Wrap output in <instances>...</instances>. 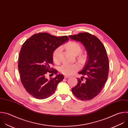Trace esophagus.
<instances>
[{"label": "esophagus", "mask_w": 128, "mask_h": 128, "mask_svg": "<svg viewBox=\"0 0 128 128\" xmlns=\"http://www.w3.org/2000/svg\"><path fill=\"white\" fill-rule=\"evenodd\" d=\"M64 77H65V78H68L70 77V76H69V75H65L64 76Z\"/></svg>", "instance_id": "1"}]
</instances>
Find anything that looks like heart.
Segmentation results:
<instances>
[{"instance_id": "b5f03b06", "label": "heart", "mask_w": 128, "mask_h": 128, "mask_svg": "<svg viewBox=\"0 0 128 128\" xmlns=\"http://www.w3.org/2000/svg\"><path fill=\"white\" fill-rule=\"evenodd\" d=\"M67 50L74 55H78L81 51V47L79 44L75 42H69L65 45ZM62 50L61 47H58L54 50L52 54V59L56 63H58L60 61V53ZM78 60L81 62L86 60V55L80 54L78 57ZM78 69V66L76 64H64L60 66L59 70L61 73L65 75H70L75 72Z\"/></svg>"}]
</instances>
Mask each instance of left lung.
I'll return each mask as SVG.
<instances>
[{
	"label": "left lung",
	"instance_id": "left-lung-1",
	"mask_svg": "<svg viewBox=\"0 0 128 128\" xmlns=\"http://www.w3.org/2000/svg\"><path fill=\"white\" fill-rule=\"evenodd\" d=\"M69 37L80 42L88 54L87 62L78 72L83 76L77 79L78 83L71 89L72 92L82 100H90L100 93L108 79L109 61L106 50L97 37L88 32H81ZM84 78L86 81L83 82Z\"/></svg>",
	"mask_w": 128,
	"mask_h": 128
}]
</instances>
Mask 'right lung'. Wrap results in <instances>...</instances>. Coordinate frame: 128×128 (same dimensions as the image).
<instances>
[{
  "instance_id": "right-lung-1",
  "label": "right lung",
  "mask_w": 128,
  "mask_h": 128,
  "mask_svg": "<svg viewBox=\"0 0 128 128\" xmlns=\"http://www.w3.org/2000/svg\"><path fill=\"white\" fill-rule=\"evenodd\" d=\"M68 40L66 36L58 37L40 32L32 35L22 45L18 64L20 80L26 91L34 98L39 100L48 98L63 80L62 74H56L55 78L49 80L46 74L48 72L57 73V70L50 68L53 61L52 54Z\"/></svg>"
}]
</instances>
